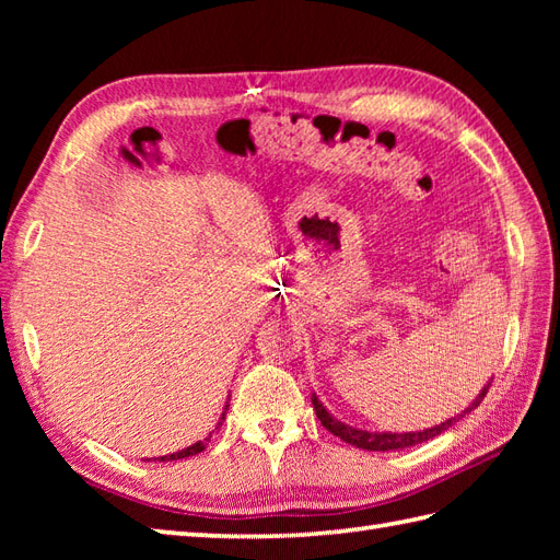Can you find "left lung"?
Listing matches in <instances>:
<instances>
[{
	"label": "left lung",
	"mask_w": 560,
	"mask_h": 560,
	"mask_svg": "<svg viewBox=\"0 0 560 560\" xmlns=\"http://www.w3.org/2000/svg\"><path fill=\"white\" fill-rule=\"evenodd\" d=\"M489 387H491V383L483 385V389L479 392L477 399H474L462 413L447 419L445 423L433 425V428H425V431H409V433H377V431L373 433V431H361V428H353V425L341 423L323 407V401L317 399V395H313V407H315V413H317L319 423H323L329 433H335L337 438H341L343 443H349L353 447H361V450H371V452H387V450H404V447L425 443V440H431V438L440 435L443 431H447V428L455 425L462 419V416H467L469 411H474V409L479 407V404L486 397V392H489Z\"/></svg>",
	"instance_id": "8db88e82"
}]
</instances>
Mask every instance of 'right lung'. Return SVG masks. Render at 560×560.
Returning a JSON list of instances; mask_svg holds the SVG:
<instances>
[{"label":"right lung","instance_id":"obj_1","mask_svg":"<svg viewBox=\"0 0 560 560\" xmlns=\"http://www.w3.org/2000/svg\"><path fill=\"white\" fill-rule=\"evenodd\" d=\"M225 411H229V404H225V409H223V413H221V419H219V425L223 423V419H225ZM209 440H211V433L205 438V440H197L195 445H189V447H185V450H177V452H173V455H165V457H156L159 462H173V459H183V457H192V455H197V452H201L205 450L207 445H209Z\"/></svg>","mask_w":560,"mask_h":560}]
</instances>
